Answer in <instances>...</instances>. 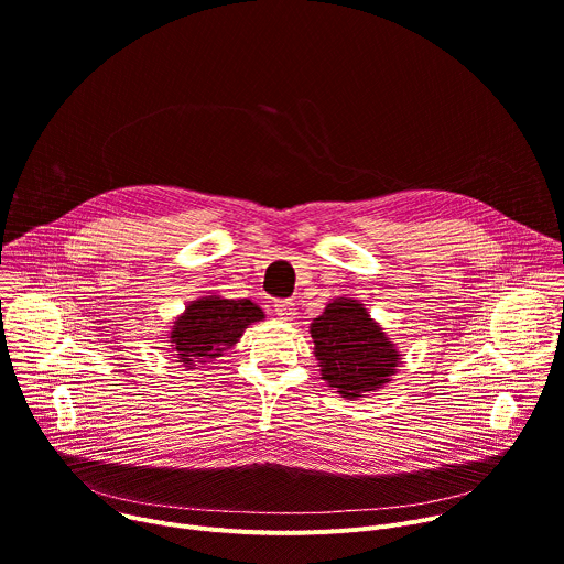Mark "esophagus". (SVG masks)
Masks as SVG:
<instances>
[{"label":"esophagus","mask_w":564,"mask_h":564,"mask_svg":"<svg viewBox=\"0 0 564 564\" xmlns=\"http://www.w3.org/2000/svg\"><path fill=\"white\" fill-rule=\"evenodd\" d=\"M274 312L279 318L283 321H292L294 314H296V307H294V301L290 299H281V301H274Z\"/></svg>","instance_id":"esophagus-1"}]
</instances>
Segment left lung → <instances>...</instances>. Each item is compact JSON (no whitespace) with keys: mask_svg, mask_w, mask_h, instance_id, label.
<instances>
[{"mask_svg":"<svg viewBox=\"0 0 564 564\" xmlns=\"http://www.w3.org/2000/svg\"><path fill=\"white\" fill-rule=\"evenodd\" d=\"M321 379L348 399L390 381L399 364L392 341L355 299H337L310 326Z\"/></svg>","mask_w":564,"mask_h":564,"instance_id":"obj_1","label":"left lung"}]
</instances>
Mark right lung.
Instances as JSON below:
<instances>
[{
  "instance_id": "add662e5",
  "label": "right lung",
  "mask_w": 564,
  "mask_h": 564,
  "mask_svg": "<svg viewBox=\"0 0 564 564\" xmlns=\"http://www.w3.org/2000/svg\"><path fill=\"white\" fill-rule=\"evenodd\" d=\"M261 318V307L248 299L203 296L189 303L185 314L178 316L172 328V350L187 366L205 364L207 359L220 357L250 324Z\"/></svg>"
}]
</instances>
